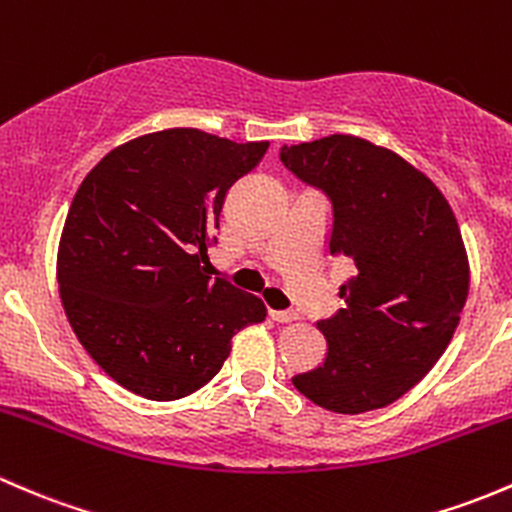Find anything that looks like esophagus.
<instances>
[{"label":"esophagus","instance_id":"esophagus-1","mask_svg":"<svg viewBox=\"0 0 512 512\" xmlns=\"http://www.w3.org/2000/svg\"><path fill=\"white\" fill-rule=\"evenodd\" d=\"M268 315H271L276 323H293V320H298V313H295V310H268Z\"/></svg>","mask_w":512,"mask_h":512}]
</instances>
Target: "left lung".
I'll list each match as a JSON object with an SVG mask.
<instances>
[{
  "label": "left lung",
  "instance_id": "left-lung-1",
  "mask_svg": "<svg viewBox=\"0 0 512 512\" xmlns=\"http://www.w3.org/2000/svg\"><path fill=\"white\" fill-rule=\"evenodd\" d=\"M281 162L333 204L328 249L350 258L340 308L320 320L328 357L295 374L303 397L335 414L397 402L449 347L468 298V256L449 202L387 147L355 135L283 145Z\"/></svg>",
  "mask_w": 512,
  "mask_h": 512
}]
</instances>
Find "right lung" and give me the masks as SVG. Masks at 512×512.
Here are the masks:
<instances>
[{
    "label": "right lung",
    "instance_id": "1",
    "mask_svg": "<svg viewBox=\"0 0 512 512\" xmlns=\"http://www.w3.org/2000/svg\"><path fill=\"white\" fill-rule=\"evenodd\" d=\"M197 128L110 150L78 187L56 278L66 318L100 370L145 399L172 402L221 370L231 337L266 305L204 273L226 192L266 155Z\"/></svg>",
    "mask_w": 512,
    "mask_h": 512
}]
</instances>
